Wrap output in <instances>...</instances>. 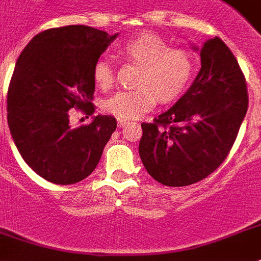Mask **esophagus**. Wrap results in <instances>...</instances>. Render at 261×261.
I'll list each match as a JSON object with an SVG mask.
<instances>
[{
	"mask_svg": "<svg viewBox=\"0 0 261 261\" xmlns=\"http://www.w3.org/2000/svg\"><path fill=\"white\" fill-rule=\"evenodd\" d=\"M126 124H129L128 120H122V118H118V120H117L118 128H124V126H125Z\"/></svg>",
	"mask_w": 261,
	"mask_h": 261,
	"instance_id": "34e87169",
	"label": "esophagus"
}]
</instances>
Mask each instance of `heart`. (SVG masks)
Segmentation results:
<instances>
[{
	"instance_id": "obj_1",
	"label": "heart",
	"mask_w": 261,
	"mask_h": 261,
	"mask_svg": "<svg viewBox=\"0 0 261 261\" xmlns=\"http://www.w3.org/2000/svg\"><path fill=\"white\" fill-rule=\"evenodd\" d=\"M126 61L140 65L132 90H121L104 101V111L122 120H133L160 105L177 101L195 74V60L185 49L172 48L164 38L141 32L129 38L121 48ZM93 81L102 90L115 84V69L107 60L93 66Z\"/></svg>"
}]
</instances>
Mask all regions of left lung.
I'll return each mask as SVG.
<instances>
[{"mask_svg":"<svg viewBox=\"0 0 261 261\" xmlns=\"http://www.w3.org/2000/svg\"><path fill=\"white\" fill-rule=\"evenodd\" d=\"M201 69L187 93L153 122H143L139 152L148 173L167 187H185L220 167L248 109L238 60L221 38L200 48Z\"/></svg>","mask_w":261,"mask_h":261,"instance_id":"left-lung-1","label":"left lung"}]
</instances>
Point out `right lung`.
<instances>
[{"label":"right lung","instance_id":"1","mask_svg":"<svg viewBox=\"0 0 261 261\" xmlns=\"http://www.w3.org/2000/svg\"><path fill=\"white\" fill-rule=\"evenodd\" d=\"M117 37L85 25L51 28L34 36L17 60L8 89V124L17 149L38 176L69 185L88 177L117 128L97 115L72 128V109L92 116L93 66Z\"/></svg>","mask_w":261,"mask_h":261}]
</instances>
